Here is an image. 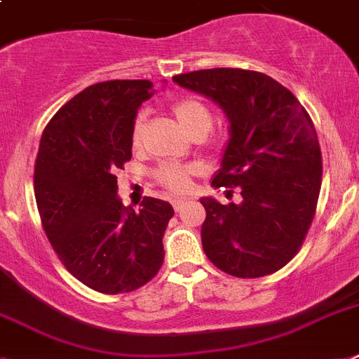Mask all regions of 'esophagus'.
<instances>
[{
    "instance_id": "1",
    "label": "esophagus",
    "mask_w": 359,
    "mask_h": 359,
    "mask_svg": "<svg viewBox=\"0 0 359 359\" xmlns=\"http://www.w3.org/2000/svg\"><path fill=\"white\" fill-rule=\"evenodd\" d=\"M187 200L185 198H176V200H172V207H174V211H182L183 207H185Z\"/></svg>"
}]
</instances>
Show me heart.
<instances>
[{"label": "heart", "instance_id": "1", "mask_svg": "<svg viewBox=\"0 0 359 359\" xmlns=\"http://www.w3.org/2000/svg\"><path fill=\"white\" fill-rule=\"evenodd\" d=\"M174 117L189 135H205L212 124L211 109L201 100L182 99L172 106ZM144 115H139L132 126V148L139 150L143 143ZM196 172L194 167H180V165H163L158 168V177L163 185L172 192H187L192 185V176Z\"/></svg>", "mask_w": 359, "mask_h": 359}]
</instances>
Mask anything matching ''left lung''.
Masks as SVG:
<instances>
[{"instance_id":"8db88e82","label":"left lung","mask_w":359,"mask_h":359,"mask_svg":"<svg viewBox=\"0 0 359 359\" xmlns=\"http://www.w3.org/2000/svg\"><path fill=\"white\" fill-rule=\"evenodd\" d=\"M174 82L211 99L229 123L211 185L240 187L242 201L200 200L207 259L240 279L275 273L303 244L321 191V148L310 115L292 91L257 71L216 67Z\"/></svg>"}]
</instances>
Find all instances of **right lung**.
I'll return each mask as SVG.
<instances>
[{"label": "right lung", "mask_w": 359, "mask_h": 359, "mask_svg": "<svg viewBox=\"0 0 359 359\" xmlns=\"http://www.w3.org/2000/svg\"><path fill=\"white\" fill-rule=\"evenodd\" d=\"M150 80H108L75 95L41 133L34 196L62 264L88 288L126 293L158 273L168 201L144 198L137 211L117 196V168L132 158V126L154 95Z\"/></svg>", "instance_id": "obj_1"}]
</instances>
